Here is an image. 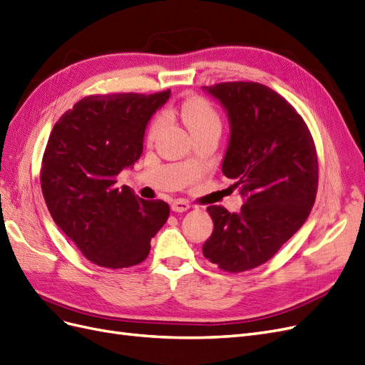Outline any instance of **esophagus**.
<instances>
[{"label":"esophagus","mask_w":365,"mask_h":365,"mask_svg":"<svg viewBox=\"0 0 365 365\" xmlns=\"http://www.w3.org/2000/svg\"><path fill=\"white\" fill-rule=\"evenodd\" d=\"M170 207H172L173 212H176V213H184V212H187V210L190 208V204L187 202V201H184V200H176V201L172 202Z\"/></svg>","instance_id":"34e87169"}]
</instances>
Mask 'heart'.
I'll return each instance as SVG.
<instances>
[{
    "label": "heart",
    "mask_w": 365,
    "mask_h": 365,
    "mask_svg": "<svg viewBox=\"0 0 365 365\" xmlns=\"http://www.w3.org/2000/svg\"><path fill=\"white\" fill-rule=\"evenodd\" d=\"M180 117L193 137L204 134V132H219L220 134V129H222V120H220L216 108L204 97L196 96L184 101L180 106ZM164 125L165 115L163 113L153 117L146 130V140L149 143L155 140Z\"/></svg>",
    "instance_id": "heart-1"
}]
</instances>
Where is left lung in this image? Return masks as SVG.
<instances>
[{"label":"left lung","mask_w":365,"mask_h":365,"mask_svg":"<svg viewBox=\"0 0 365 365\" xmlns=\"http://www.w3.org/2000/svg\"><path fill=\"white\" fill-rule=\"evenodd\" d=\"M204 90L228 113L222 172L236 181L245 204L239 213L207 207L215 228L202 252L237 274L272 259L306 222L318 189L317 149L303 117L267 85L224 82Z\"/></svg>","instance_id":"obj_1"}]
</instances>
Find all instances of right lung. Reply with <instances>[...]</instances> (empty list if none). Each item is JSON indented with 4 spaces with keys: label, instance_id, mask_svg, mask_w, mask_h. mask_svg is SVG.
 <instances>
[{
    "label": "right lung",
    "instance_id": "1",
    "mask_svg": "<svg viewBox=\"0 0 365 365\" xmlns=\"http://www.w3.org/2000/svg\"><path fill=\"white\" fill-rule=\"evenodd\" d=\"M169 97L170 90L86 96L53 126L41 164L43 200L56 225L98 267L141 263L169 217L168 202L115 185L140 158L148 121Z\"/></svg>",
    "mask_w": 365,
    "mask_h": 365
}]
</instances>
